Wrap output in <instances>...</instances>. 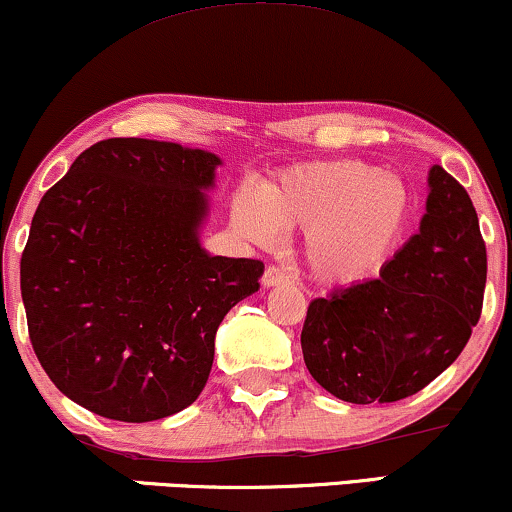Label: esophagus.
Returning <instances> with one entry per match:
<instances>
[{"mask_svg":"<svg viewBox=\"0 0 512 512\" xmlns=\"http://www.w3.org/2000/svg\"><path fill=\"white\" fill-rule=\"evenodd\" d=\"M261 282H263V287H277V285H287V282H292V277H289L282 268L268 266L266 273H263Z\"/></svg>","mask_w":512,"mask_h":512,"instance_id":"esophagus-1","label":"esophagus"}]
</instances>
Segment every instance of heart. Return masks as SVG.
<instances>
[{
    "label": "heart",
    "mask_w": 512,
    "mask_h": 512,
    "mask_svg": "<svg viewBox=\"0 0 512 512\" xmlns=\"http://www.w3.org/2000/svg\"><path fill=\"white\" fill-rule=\"evenodd\" d=\"M408 189L396 175L363 161H311L263 185L261 197L239 192L232 225L270 244L277 225L306 232V261L325 282H358L382 268L408 218Z\"/></svg>",
    "instance_id": "b5f03b06"
}]
</instances>
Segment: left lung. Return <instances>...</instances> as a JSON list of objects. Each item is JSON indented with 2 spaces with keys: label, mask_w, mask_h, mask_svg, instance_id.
<instances>
[{
  "label": "left lung",
  "mask_w": 512,
  "mask_h": 512,
  "mask_svg": "<svg viewBox=\"0 0 512 512\" xmlns=\"http://www.w3.org/2000/svg\"><path fill=\"white\" fill-rule=\"evenodd\" d=\"M427 213L375 280L308 306L301 351L320 387L349 403L418 394L468 344L482 315L487 246L472 199L441 166Z\"/></svg>",
  "instance_id": "left-lung-1"
}]
</instances>
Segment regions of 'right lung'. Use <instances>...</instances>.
<instances>
[{
    "instance_id": "obj_1",
    "label": "right lung",
    "mask_w": 512,
    "mask_h": 512,
    "mask_svg": "<svg viewBox=\"0 0 512 512\" xmlns=\"http://www.w3.org/2000/svg\"><path fill=\"white\" fill-rule=\"evenodd\" d=\"M218 166L204 149L111 137L42 197L21 296L37 361L78 406L149 422L206 387L218 325L263 275L256 258L201 249Z\"/></svg>"
}]
</instances>
